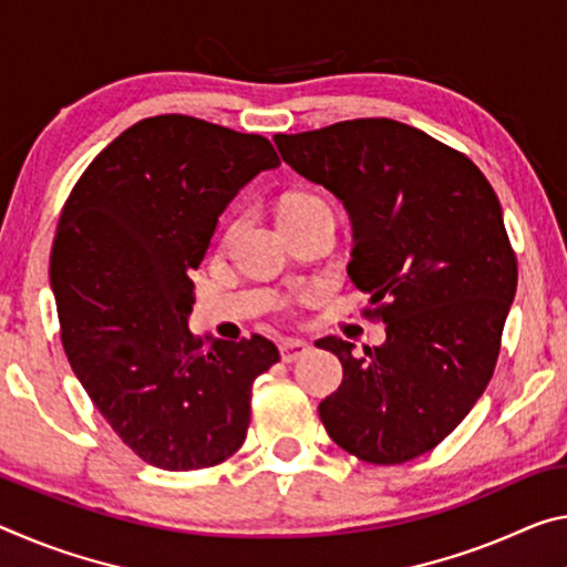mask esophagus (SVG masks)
Here are the masks:
<instances>
[{
  "label": "esophagus",
  "mask_w": 567,
  "mask_h": 567,
  "mask_svg": "<svg viewBox=\"0 0 567 567\" xmlns=\"http://www.w3.org/2000/svg\"><path fill=\"white\" fill-rule=\"evenodd\" d=\"M310 353V346L305 343V340H282L280 343V355L285 363H295L300 361L302 355Z\"/></svg>",
  "instance_id": "obj_1"
}]
</instances>
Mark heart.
Here are the masks:
<instances>
[{"mask_svg":"<svg viewBox=\"0 0 567 567\" xmlns=\"http://www.w3.org/2000/svg\"><path fill=\"white\" fill-rule=\"evenodd\" d=\"M312 206H328L326 202L320 199V196H312V194H292L287 196L282 209H280V217L285 214H295V212H302V209H312Z\"/></svg>","mask_w":567,"mask_h":567,"instance_id":"1","label":"heart"}]
</instances>
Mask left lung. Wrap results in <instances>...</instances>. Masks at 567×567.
<instances>
[{"instance_id": "8db88e82", "label": "left lung", "mask_w": 567, "mask_h": 567, "mask_svg": "<svg viewBox=\"0 0 567 567\" xmlns=\"http://www.w3.org/2000/svg\"><path fill=\"white\" fill-rule=\"evenodd\" d=\"M287 166L343 202L353 224L348 275L379 305L385 343L318 340L343 363L320 403L338 446L371 464L426 454L487 389L517 290L502 206L460 151L391 118L277 133Z\"/></svg>"}]
</instances>
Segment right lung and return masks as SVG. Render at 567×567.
<instances>
[{"label":"right lung","instance_id":"1","mask_svg":"<svg viewBox=\"0 0 567 567\" xmlns=\"http://www.w3.org/2000/svg\"><path fill=\"white\" fill-rule=\"evenodd\" d=\"M272 143L192 115L123 131L78 178L50 255L60 338L78 381L143 462L214 466L247 436L251 383L280 361L262 336L196 340L192 272L221 212Z\"/></svg>","mask_w":567,"mask_h":567}]
</instances>
